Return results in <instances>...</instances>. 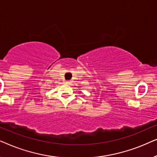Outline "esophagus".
<instances>
[{
    "instance_id": "1",
    "label": "esophagus",
    "mask_w": 157,
    "mask_h": 157,
    "mask_svg": "<svg viewBox=\"0 0 157 157\" xmlns=\"http://www.w3.org/2000/svg\"><path fill=\"white\" fill-rule=\"evenodd\" d=\"M71 83V82L70 81H66V84H70Z\"/></svg>"
}]
</instances>
